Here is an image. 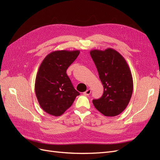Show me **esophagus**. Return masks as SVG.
Masks as SVG:
<instances>
[{
    "label": "esophagus",
    "instance_id": "esophagus-1",
    "mask_svg": "<svg viewBox=\"0 0 160 160\" xmlns=\"http://www.w3.org/2000/svg\"><path fill=\"white\" fill-rule=\"evenodd\" d=\"M91 93V88H88V90H87V91H86L84 92V95H89Z\"/></svg>",
    "mask_w": 160,
    "mask_h": 160
}]
</instances>
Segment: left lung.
<instances>
[{
    "label": "left lung",
    "instance_id": "obj_1",
    "mask_svg": "<svg viewBox=\"0 0 160 160\" xmlns=\"http://www.w3.org/2000/svg\"><path fill=\"white\" fill-rule=\"evenodd\" d=\"M90 54L103 86L100 99H93L95 108L105 116H116L126 108L132 97L133 80L126 61L113 48L92 50Z\"/></svg>",
    "mask_w": 160,
    "mask_h": 160
}]
</instances>
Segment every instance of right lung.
<instances>
[{
  "instance_id": "add662e5",
  "label": "right lung",
  "mask_w": 160,
  "mask_h": 160,
  "mask_svg": "<svg viewBox=\"0 0 160 160\" xmlns=\"http://www.w3.org/2000/svg\"><path fill=\"white\" fill-rule=\"evenodd\" d=\"M80 51H55L41 63L35 81V92L45 112L59 116L72 106L80 93L73 88L66 71Z\"/></svg>"
}]
</instances>
